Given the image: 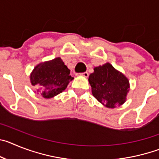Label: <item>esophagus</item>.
I'll list each match as a JSON object with an SVG mask.
<instances>
[{
    "label": "esophagus",
    "instance_id": "esophagus-1",
    "mask_svg": "<svg viewBox=\"0 0 159 159\" xmlns=\"http://www.w3.org/2000/svg\"><path fill=\"white\" fill-rule=\"evenodd\" d=\"M79 75H83V76H84V77H88V72H87V71H85V72L80 73Z\"/></svg>",
    "mask_w": 159,
    "mask_h": 159
}]
</instances>
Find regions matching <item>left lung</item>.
I'll use <instances>...</instances> for the list:
<instances>
[{"instance_id": "left-lung-1", "label": "left lung", "mask_w": 159, "mask_h": 159, "mask_svg": "<svg viewBox=\"0 0 159 159\" xmlns=\"http://www.w3.org/2000/svg\"><path fill=\"white\" fill-rule=\"evenodd\" d=\"M88 80L93 96L107 107L113 108L126 101L128 80L109 63L95 67Z\"/></svg>"}]
</instances>
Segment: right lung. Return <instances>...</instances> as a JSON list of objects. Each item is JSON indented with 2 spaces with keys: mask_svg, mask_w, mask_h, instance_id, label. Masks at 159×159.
Returning <instances> with one entry per match:
<instances>
[{
  "mask_svg": "<svg viewBox=\"0 0 159 159\" xmlns=\"http://www.w3.org/2000/svg\"><path fill=\"white\" fill-rule=\"evenodd\" d=\"M63 60L60 58L38 64L31 74V83L38 88L37 92L49 99L66 89L73 80Z\"/></svg>",
  "mask_w": 159,
  "mask_h": 159,
  "instance_id": "add662e5",
  "label": "right lung"
}]
</instances>
